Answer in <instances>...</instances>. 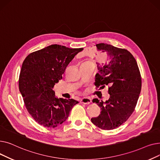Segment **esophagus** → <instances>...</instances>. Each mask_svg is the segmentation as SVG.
<instances>
[{"instance_id": "esophagus-1", "label": "esophagus", "mask_w": 160, "mask_h": 160, "mask_svg": "<svg viewBox=\"0 0 160 160\" xmlns=\"http://www.w3.org/2000/svg\"><path fill=\"white\" fill-rule=\"evenodd\" d=\"M90 102H91V99L89 97H83L80 99V103L84 104H89Z\"/></svg>"}]
</instances>
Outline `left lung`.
<instances>
[{
	"mask_svg": "<svg viewBox=\"0 0 160 160\" xmlns=\"http://www.w3.org/2000/svg\"><path fill=\"white\" fill-rule=\"evenodd\" d=\"M100 52L99 73L95 86H108L110 98L105 102L93 100L100 107V114L91 122L102 130H113L127 121L136 108L141 89V78L136 59L127 50L106 43L96 45Z\"/></svg>",
	"mask_w": 160,
	"mask_h": 160,
	"instance_id": "8db88e82",
	"label": "left lung"
}]
</instances>
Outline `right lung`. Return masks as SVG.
I'll return each instance as SVG.
<instances>
[{
    "mask_svg": "<svg viewBox=\"0 0 160 160\" xmlns=\"http://www.w3.org/2000/svg\"><path fill=\"white\" fill-rule=\"evenodd\" d=\"M83 48H70L51 45L30 54L24 60L19 88L28 113L38 124L56 128L68 118L72 98H58L54 86L62 79L67 66Z\"/></svg>",
    "mask_w": 160,
    "mask_h": 160,
    "instance_id": "1",
    "label": "right lung"
}]
</instances>
